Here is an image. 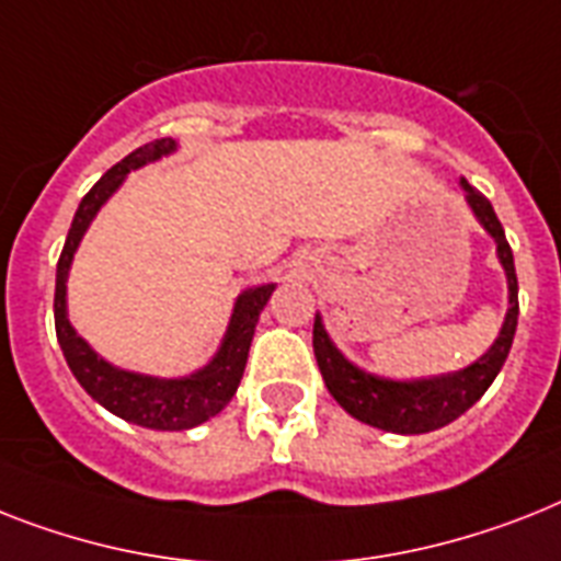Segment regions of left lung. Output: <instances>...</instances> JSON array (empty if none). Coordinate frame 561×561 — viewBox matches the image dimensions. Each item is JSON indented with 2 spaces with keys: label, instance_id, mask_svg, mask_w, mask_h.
Wrapping results in <instances>:
<instances>
[{
  "label": "left lung",
  "instance_id": "1",
  "mask_svg": "<svg viewBox=\"0 0 561 561\" xmlns=\"http://www.w3.org/2000/svg\"><path fill=\"white\" fill-rule=\"evenodd\" d=\"M461 186L478 221L484 225L486 233L493 236L495 244H499V259H502L504 271H507L510 285L507 320H504L499 340L484 357L476 359L470 368H463L458 375L414 380V383H394V380L366 375L357 366H352L343 354L336 352L334 343L328 340L320 317L313 322V354H317V366H320L328 391L334 394L336 403L352 417L368 423V426H377V430L398 432V435H421V432L440 430L446 423H453L455 417H461L490 389L495 375L502 371L510 345H513V336H516L518 279L516 265H513V250H510L507 236H504V227L495 216L493 204L486 202L484 195L467 181H461Z\"/></svg>",
  "mask_w": 561,
  "mask_h": 561
}]
</instances>
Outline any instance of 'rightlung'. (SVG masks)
Returning a JSON list of instances; mask_svg holds the SVG:
<instances>
[{"label":"right lung","instance_id":"right-lung-1","mask_svg":"<svg viewBox=\"0 0 561 561\" xmlns=\"http://www.w3.org/2000/svg\"><path fill=\"white\" fill-rule=\"evenodd\" d=\"M172 149H175V140L172 138L144 144V147L126 154L121 163H115L83 195V202H80L75 213V221H71V230H68L66 248L59 253L57 290H54V328H57L59 348L66 354L68 368L75 371L80 386L98 400L100 407H106L108 412L123 417V421L163 432L193 430V426L209 421L213 414H218L230 403V398H233L241 383L244 366H248L250 340H253V331H256L259 313H262V308H265V302L273 294V285L244 290L239 296V302H236L233 320H230V328H227L221 352L216 354V359L207 368L190 377H181V380H158V377L131 375V371H121V368L108 366L106 359H100L98 354L91 352L85 340H80L75 328L68 325L66 279L85 227H89V221L103 207L108 195L121 186L126 172L138 170L147 161H154V158H161V154L172 152Z\"/></svg>","mask_w":561,"mask_h":561}]
</instances>
